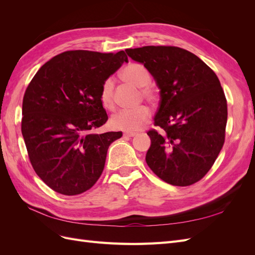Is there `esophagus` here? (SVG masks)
<instances>
[{
	"label": "esophagus",
	"mask_w": 255,
	"mask_h": 255,
	"mask_svg": "<svg viewBox=\"0 0 255 255\" xmlns=\"http://www.w3.org/2000/svg\"><path fill=\"white\" fill-rule=\"evenodd\" d=\"M136 134L137 133H135V132H126L125 134H123V136H126V137H134Z\"/></svg>",
	"instance_id": "34e87169"
}]
</instances>
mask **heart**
Here are the masks:
<instances>
[{"label":"heart","instance_id":"heart-1","mask_svg":"<svg viewBox=\"0 0 255 255\" xmlns=\"http://www.w3.org/2000/svg\"><path fill=\"white\" fill-rule=\"evenodd\" d=\"M121 78L128 83L139 87L141 96L150 103L156 102L158 98L157 89L150 84L151 76L146 69L139 64H129L123 68L121 71ZM114 81L109 78L103 83L100 89V102L104 109L113 111L115 109L114 97ZM151 112L148 106L140 105L135 109L121 110L116 113L112 119L111 125L114 128L125 130H137L149 120Z\"/></svg>","mask_w":255,"mask_h":255}]
</instances>
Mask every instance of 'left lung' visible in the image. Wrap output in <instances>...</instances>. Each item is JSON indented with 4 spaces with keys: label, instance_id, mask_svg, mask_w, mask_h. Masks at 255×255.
<instances>
[{
    "label": "left lung",
    "instance_id": "1",
    "mask_svg": "<svg viewBox=\"0 0 255 255\" xmlns=\"http://www.w3.org/2000/svg\"><path fill=\"white\" fill-rule=\"evenodd\" d=\"M159 88L160 102L150 129L145 161L174 186L200 181L214 165L226 137L228 105L217 75L195 54L170 45L128 49Z\"/></svg>",
    "mask_w": 255,
    "mask_h": 255
}]
</instances>
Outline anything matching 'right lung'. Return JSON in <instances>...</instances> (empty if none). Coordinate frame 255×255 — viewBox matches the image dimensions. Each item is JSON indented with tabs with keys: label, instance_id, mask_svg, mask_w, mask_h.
I'll list each match as a JSON object with an SVG mask.
<instances>
[{
	"label": "right lung",
	"instance_id": "right-lung-1",
	"mask_svg": "<svg viewBox=\"0 0 255 255\" xmlns=\"http://www.w3.org/2000/svg\"><path fill=\"white\" fill-rule=\"evenodd\" d=\"M128 63L125 51H66L47 61L23 97L21 130L35 172L58 194L75 196L101 176L122 132L90 134L109 119L102 83Z\"/></svg>",
	"mask_w": 255,
	"mask_h": 255
}]
</instances>
